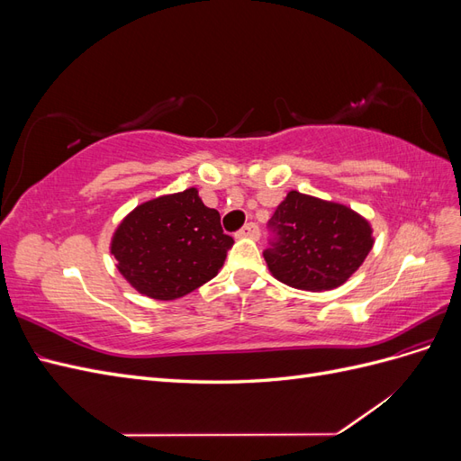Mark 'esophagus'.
Returning <instances> with one entry per match:
<instances>
[{
    "instance_id": "34e87169",
    "label": "esophagus",
    "mask_w": 461,
    "mask_h": 461,
    "mask_svg": "<svg viewBox=\"0 0 461 461\" xmlns=\"http://www.w3.org/2000/svg\"><path fill=\"white\" fill-rule=\"evenodd\" d=\"M236 236L239 239H252V240H258L259 239V229L256 222H248V225H244L239 232H236Z\"/></svg>"
}]
</instances>
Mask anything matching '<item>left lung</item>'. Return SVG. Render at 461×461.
I'll list each match as a JSON object with an SVG mask.
<instances>
[{
	"label": "left lung",
	"mask_w": 461,
	"mask_h": 461,
	"mask_svg": "<svg viewBox=\"0 0 461 461\" xmlns=\"http://www.w3.org/2000/svg\"><path fill=\"white\" fill-rule=\"evenodd\" d=\"M269 227L276 234L265 249L271 275L292 288L323 292L342 286L375 244L371 222L352 207L290 190Z\"/></svg>",
	"instance_id": "8db88e82"
}]
</instances>
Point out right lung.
Returning <instances> with one entry per match:
<instances>
[{"label":"right lung","mask_w":461,"mask_h":461,"mask_svg":"<svg viewBox=\"0 0 461 461\" xmlns=\"http://www.w3.org/2000/svg\"><path fill=\"white\" fill-rule=\"evenodd\" d=\"M232 244L217 209L203 205L198 188H186L134 207L109 249L134 290L169 302L212 281Z\"/></svg>","instance_id":"obj_1"}]
</instances>
